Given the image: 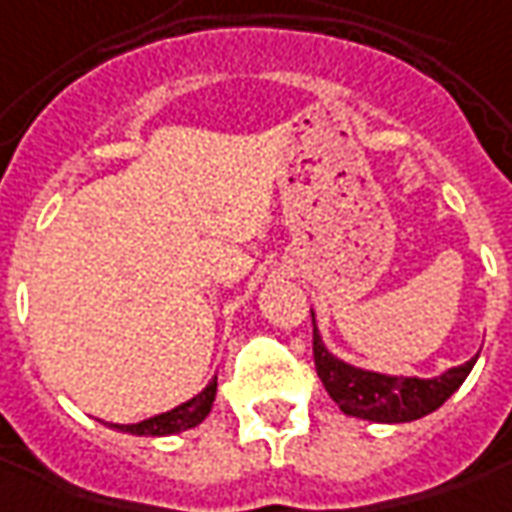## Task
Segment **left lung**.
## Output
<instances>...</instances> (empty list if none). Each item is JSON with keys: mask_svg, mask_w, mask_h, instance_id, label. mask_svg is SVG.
<instances>
[{"mask_svg": "<svg viewBox=\"0 0 512 512\" xmlns=\"http://www.w3.org/2000/svg\"><path fill=\"white\" fill-rule=\"evenodd\" d=\"M311 320H314V311H311ZM476 360H479V354L456 368L442 371L439 377L379 374V371L351 365V362L340 360L337 354H331V348L314 323L317 377L323 379L328 397L340 405L343 414L368 419V422L399 425V422H414V419L433 414L439 405H445L459 391V385L473 371Z\"/></svg>", "mask_w": 512, "mask_h": 512, "instance_id": "1", "label": "left lung"}]
</instances>
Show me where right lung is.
Wrapping results in <instances>:
<instances>
[{
    "label": "right lung",
    "mask_w": 512,
    "mask_h": 512,
    "mask_svg": "<svg viewBox=\"0 0 512 512\" xmlns=\"http://www.w3.org/2000/svg\"><path fill=\"white\" fill-rule=\"evenodd\" d=\"M215 391H218V377L212 379L201 394H195L192 399H186L181 405L169 408L164 414H155L150 419H141L133 425H113L110 428L124 433H133V436H169V433H181L201 425L203 419L212 411V402H215Z\"/></svg>",
    "instance_id": "1"
}]
</instances>
